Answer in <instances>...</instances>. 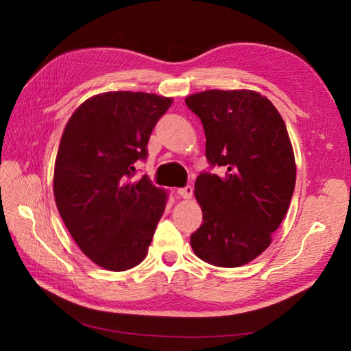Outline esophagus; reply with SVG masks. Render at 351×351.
Masks as SVG:
<instances>
[{"label": "esophagus", "mask_w": 351, "mask_h": 351, "mask_svg": "<svg viewBox=\"0 0 351 351\" xmlns=\"http://www.w3.org/2000/svg\"><path fill=\"white\" fill-rule=\"evenodd\" d=\"M176 193L184 199H190L193 196V187L191 185H185V187H182V189H178Z\"/></svg>", "instance_id": "34e87169"}]
</instances>
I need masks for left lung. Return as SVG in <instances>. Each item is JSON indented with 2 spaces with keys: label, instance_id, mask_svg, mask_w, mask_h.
I'll return each mask as SVG.
<instances>
[{
  "label": "left lung",
  "instance_id": "8db88e82",
  "mask_svg": "<svg viewBox=\"0 0 351 351\" xmlns=\"http://www.w3.org/2000/svg\"><path fill=\"white\" fill-rule=\"evenodd\" d=\"M185 104L204 125L208 162L221 169L196 180L204 223L191 247L208 264L244 265L270 245L293 197L295 161L285 122L253 90H206Z\"/></svg>",
  "mask_w": 351,
  "mask_h": 351
}]
</instances>
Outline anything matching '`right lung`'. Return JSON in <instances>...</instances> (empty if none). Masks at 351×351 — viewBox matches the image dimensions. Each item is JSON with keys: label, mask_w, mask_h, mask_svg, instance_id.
Masks as SVG:
<instances>
[{"label": "right lung", "mask_w": 351, "mask_h": 351, "mask_svg": "<svg viewBox=\"0 0 351 351\" xmlns=\"http://www.w3.org/2000/svg\"><path fill=\"white\" fill-rule=\"evenodd\" d=\"M171 102L143 92L101 93L81 104L63 131L56 205L78 247L107 270H128L146 258L166 208V191L146 175L131 178Z\"/></svg>", "instance_id": "obj_1"}]
</instances>
